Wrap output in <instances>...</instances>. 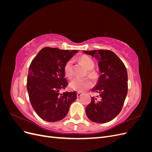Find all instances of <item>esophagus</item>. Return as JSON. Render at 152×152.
<instances>
[{"label": "esophagus", "instance_id": "esophagus-1", "mask_svg": "<svg viewBox=\"0 0 152 152\" xmlns=\"http://www.w3.org/2000/svg\"><path fill=\"white\" fill-rule=\"evenodd\" d=\"M82 93H80V92H77V98H79V97H80V96H82Z\"/></svg>", "mask_w": 152, "mask_h": 152}]
</instances>
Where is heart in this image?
<instances>
[{
    "label": "heart",
    "mask_w": 152,
    "mask_h": 152,
    "mask_svg": "<svg viewBox=\"0 0 152 152\" xmlns=\"http://www.w3.org/2000/svg\"><path fill=\"white\" fill-rule=\"evenodd\" d=\"M79 60L84 64L86 68L88 70L87 74L91 77H94L96 73L92 70L94 67V62L91 58L87 56H82L79 58ZM63 72L65 75L71 79L73 76V62L71 59L66 61L63 66ZM93 85V83L88 78H75L72 80L70 83V88L78 92H84Z\"/></svg>",
    "instance_id": "heart-1"
}]
</instances>
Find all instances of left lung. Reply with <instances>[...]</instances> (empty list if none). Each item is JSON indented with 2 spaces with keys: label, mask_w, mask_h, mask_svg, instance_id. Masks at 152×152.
<instances>
[{
  "label": "left lung",
  "mask_w": 152,
  "mask_h": 152,
  "mask_svg": "<svg viewBox=\"0 0 152 152\" xmlns=\"http://www.w3.org/2000/svg\"><path fill=\"white\" fill-rule=\"evenodd\" d=\"M98 60L101 75L97 85L92 89L96 96L86 108L87 117L96 123H107L121 112L128 90L127 69L124 63L109 50H84Z\"/></svg>",
  "instance_id": "left-lung-1"
}]
</instances>
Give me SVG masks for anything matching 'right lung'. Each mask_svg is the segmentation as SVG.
Returning <instances> with one entry per match:
<instances>
[{"label":"right lung","mask_w":152,"mask_h":152,"mask_svg":"<svg viewBox=\"0 0 152 152\" xmlns=\"http://www.w3.org/2000/svg\"><path fill=\"white\" fill-rule=\"evenodd\" d=\"M77 53L76 50L46 47L40 50L30 64L26 88L32 107L44 121L62 120L77 99L75 91L59 93L68 84L63 66Z\"/></svg>","instance_id":"add662e5"}]
</instances>
